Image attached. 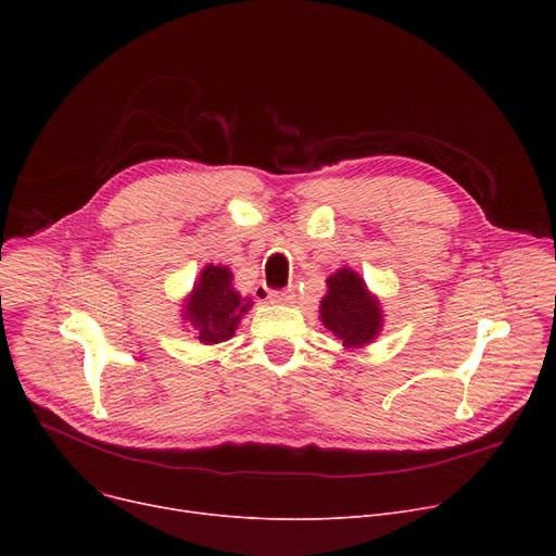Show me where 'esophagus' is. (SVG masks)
I'll return each mask as SVG.
<instances>
[{"label": "esophagus", "instance_id": "obj_1", "mask_svg": "<svg viewBox=\"0 0 556 556\" xmlns=\"http://www.w3.org/2000/svg\"><path fill=\"white\" fill-rule=\"evenodd\" d=\"M293 290H268L266 293V300L270 302V304H290L293 302Z\"/></svg>", "mask_w": 556, "mask_h": 556}]
</instances>
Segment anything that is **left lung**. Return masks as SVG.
Instances as JSON below:
<instances>
[{
	"instance_id": "1",
	"label": "left lung",
	"mask_w": 556,
	"mask_h": 556,
	"mask_svg": "<svg viewBox=\"0 0 556 556\" xmlns=\"http://www.w3.org/2000/svg\"><path fill=\"white\" fill-rule=\"evenodd\" d=\"M319 323L344 349H363L383 331V308L367 288L365 279L352 270L340 268L327 279V295L319 302Z\"/></svg>"
}]
</instances>
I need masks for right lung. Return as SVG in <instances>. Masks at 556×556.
<instances>
[{"mask_svg":"<svg viewBox=\"0 0 556 556\" xmlns=\"http://www.w3.org/2000/svg\"><path fill=\"white\" fill-rule=\"evenodd\" d=\"M252 298L233 288V275L227 266L207 263L182 304V319L189 323L195 340L220 344L239 329L241 317L252 308Z\"/></svg>","mask_w":556,"mask_h":556,"instance_id":"add662e5","label":"right lung"}]
</instances>
